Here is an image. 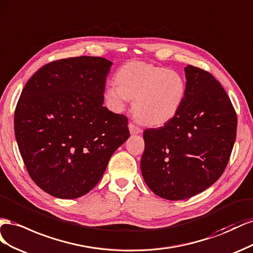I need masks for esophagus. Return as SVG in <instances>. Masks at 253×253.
<instances>
[{
  "label": "esophagus",
  "mask_w": 253,
  "mask_h": 253,
  "mask_svg": "<svg viewBox=\"0 0 253 253\" xmlns=\"http://www.w3.org/2000/svg\"><path fill=\"white\" fill-rule=\"evenodd\" d=\"M128 128H129V131H130L131 134H138V133L142 132V129L136 125L132 124V123H130V124L128 125Z\"/></svg>",
  "instance_id": "esophagus-1"
}]
</instances>
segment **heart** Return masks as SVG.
<instances>
[{
    "label": "heart",
    "instance_id": "obj_1",
    "mask_svg": "<svg viewBox=\"0 0 253 253\" xmlns=\"http://www.w3.org/2000/svg\"><path fill=\"white\" fill-rule=\"evenodd\" d=\"M186 94L185 77L176 70L132 61L117 73V82L106 86L104 97L115 112L133 99L134 117L147 126H161L174 119Z\"/></svg>",
    "mask_w": 253,
    "mask_h": 253
}]
</instances>
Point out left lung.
I'll return each mask as SVG.
<instances>
[{"instance_id":"1","label":"left lung","mask_w":253,"mask_h":253,"mask_svg":"<svg viewBox=\"0 0 253 253\" xmlns=\"http://www.w3.org/2000/svg\"><path fill=\"white\" fill-rule=\"evenodd\" d=\"M184 72L181 109L163 127L143 133V178L156 195L169 200L190 198L217 181L236 138V113L219 82L193 66Z\"/></svg>"}]
</instances>
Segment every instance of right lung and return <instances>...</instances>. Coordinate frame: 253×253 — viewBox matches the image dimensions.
I'll use <instances>...</instances> for the list:
<instances>
[{"label":"right lung","mask_w":253,"mask_h":253,"mask_svg":"<svg viewBox=\"0 0 253 253\" xmlns=\"http://www.w3.org/2000/svg\"><path fill=\"white\" fill-rule=\"evenodd\" d=\"M112 62L81 56L49 62L30 78L14 111V134L26 169L41 190L74 199L102 179L129 138L128 120L104 104Z\"/></svg>","instance_id":"add662e5"}]
</instances>
